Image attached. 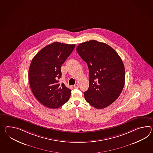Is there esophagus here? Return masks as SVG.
<instances>
[{
    "label": "esophagus",
    "instance_id": "obj_1",
    "mask_svg": "<svg viewBox=\"0 0 153 153\" xmlns=\"http://www.w3.org/2000/svg\"><path fill=\"white\" fill-rule=\"evenodd\" d=\"M74 87L75 88H79V85L78 84H76Z\"/></svg>",
    "mask_w": 153,
    "mask_h": 153
}]
</instances>
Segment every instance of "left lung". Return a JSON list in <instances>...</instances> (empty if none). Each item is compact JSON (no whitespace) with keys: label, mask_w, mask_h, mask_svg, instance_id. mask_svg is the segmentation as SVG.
Segmentation results:
<instances>
[{"label":"left lung","mask_w":153,"mask_h":153,"mask_svg":"<svg viewBox=\"0 0 153 153\" xmlns=\"http://www.w3.org/2000/svg\"><path fill=\"white\" fill-rule=\"evenodd\" d=\"M76 50L89 69V88L84 93L86 101L97 109L108 107L119 97L124 87L122 60L110 46L96 40L81 43Z\"/></svg>","instance_id":"left-lung-1"}]
</instances>
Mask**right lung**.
I'll list each match as a JSON object with an SVG mask.
<instances>
[{"mask_svg": "<svg viewBox=\"0 0 153 153\" xmlns=\"http://www.w3.org/2000/svg\"><path fill=\"white\" fill-rule=\"evenodd\" d=\"M75 44L53 42L34 56L29 70L30 88L34 96L48 108H59L66 103L71 90L59 82L61 67L75 48Z\"/></svg>", "mask_w": 153, "mask_h": 153, "instance_id": "obj_1", "label": "right lung"}]
</instances>
